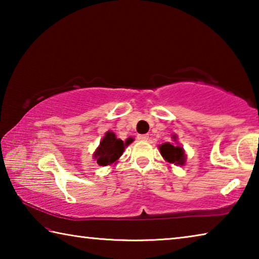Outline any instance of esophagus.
I'll use <instances>...</instances> for the list:
<instances>
[{"instance_id":"obj_1","label":"esophagus","mask_w":259,"mask_h":259,"mask_svg":"<svg viewBox=\"0 0 259 259\" xmlns=\"http://www.w3.org/2000/svg\"><path fill=\"white\" fill-rule=\"evenodd\" d=\"M137 138L140 140V142H146L148 139V135H138Z\"/></svg>"}]
</instances>
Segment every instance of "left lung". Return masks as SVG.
I'll return each instance as SVG.
<instances>
[{
	"label": "left lung",
	"instance_id": "1",
	"mask_svg": "<svg viewBox=\"0 0 259 259\" xmlns=\"http://www.w3.org/2000/svg\"><path fill=\"white\" fill-rule=\"evenodd\" d=\"M174 140H176L177 136L174 135L172 136ZM160 153L161 155L163 156V159L169 162V163H174L176 165H183L185 163L186 161V155H185V152H184L183 147L181 146H176V145H172V144L170 143H164L160 145Z\"/></svg>",
	"mask_w": 259,
	"mask_h": 259
}]
</instances>
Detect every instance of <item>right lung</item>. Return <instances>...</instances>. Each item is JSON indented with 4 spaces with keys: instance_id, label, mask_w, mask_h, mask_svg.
Wrapping results in <instances>:
<instances>
[{
    "instance_id": "right-lung-1",
    "label": "right lung",
    "mask_w": 259,
    "mask_h": 259,
    "mask_svg": "<svg viewBox=\"0 0 259 259\" xmlns=\"http://www.w3.org/2000/svg\"><path fill=\"white\" fill-rule=\"evenodd\" d=\"M133 140V138H128L123 142V140L116 138L115 134L112 131H107L100 142L98 148L94 153V157L97 160V163L102 166L115 163L120 159V156L123 154L125 147Z\"/></svg>"
}]
</instances>
